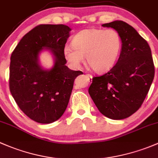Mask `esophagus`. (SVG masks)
I'll use <instances>...</instances> for the list:
<instances>
[{"label":"esophagus","instance_id":"esophagus-1","mask_svg":"<svg viewBox=\"0 0 158 158\" xmlns=\"http://www.w3.org/2000/svg\"><path fill=\"white\" fill-rule=\"evenodd\" d=\"M87 76L89 77V78H90V79L93 78V76L91 75V74H87Z\"/></svg>","mask_w":158,"mask_h":158}]
</instances>
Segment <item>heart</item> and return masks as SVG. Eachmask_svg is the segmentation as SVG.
<instances>
[{"instance_id":"heart-1","label":"heart","mask_w":158,"mask_h":158,"mask_svg":"<svg viewBox=\"0 0 158 158\" xmlns=\"http://www.w3.org/2000/svg\"><path fill=\"white\" fill-rule=\"evenodd\" d=\"M72 46L64 48V56L71 66L79 68L84 61L95 72L111 69L116 63L122 50V39L113 29H87L76 34Z\"/></svg>"}]
</instances>
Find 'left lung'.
Here are the masks:
<instances>
[{
	"instance_id": "1",
	"label": "left lung",
	"mask_w": 158,
	"mask_h": 158,
	"mask_svg": "<svg viewBox=\"0 0 158 158\" xmlns=\"http://www.w3.org/2000/svg\"><path fill=\"white\" fill-rule=\"evenodd\" d=\"M119 33L122 50L110 71L93 77L89 94L99 111L112 119H123L144 102L154 77L150 46L131 26L122 20L103 24Z\"/></svg>"
}]
</instances>
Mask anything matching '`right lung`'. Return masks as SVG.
I'll return each instance as SVG.
<instances>
[{
	"mask_svg": "<svg viewBox=\"0 0 158 158\" xmlns=\"http://www.w3.org/2000/svg\"><path fill=\"white\" fill-rule=\"evenodd\" d=\"M71 29L63 24H42L27 32L11 54L10 90L29 118L43 124L58 120L65 111L74 81L81 71L65 64L64 48ZM48 50L54 57L49 70L40 65L38 55Z\"/></svg>",
	"mask_w": 158,
	"mask_h": 158,
	"instance_id": "add662e5",
	"label": "right lung"
}]
</instances>
